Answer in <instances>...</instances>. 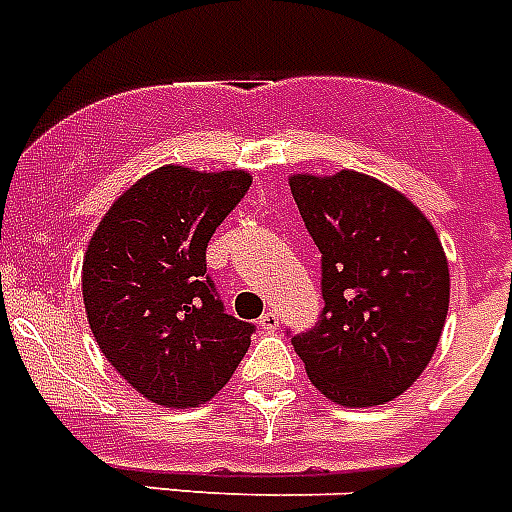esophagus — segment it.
Listing matches in <instances>:
<instances>
[{
  "label": "esophagus",
  "mask_w": 512,
  "mask_h": 512,
  "mask_svg": "<svg viewBox=\"0 0 512 512\" xmlns=\"http://www.w3.org/2000/svg\"><path fill=\"white\" fill-rule=\"evenodd\" d=\"M257 325H260L265 333H276V330H278V315H276V312H265V315L257 320Z\"/></svg>",
  "instance_id": "34e87169"
}]
</instances>
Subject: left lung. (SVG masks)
Listing matches in <instances>:
<instances>
[{
	"instance_id": "obj_1",
	"label": "left lung",
	"mask_w": 512,
	"mask_h": 512,
	"mask_svg": "<svg viewBox=\"0 0 512 512\" xmlns=\"http://www.w3.org/2000/svg\"><path fill=\"white\" fill-rule=\"evenodd\" d=\"M322 255L320 320L291 336L309 380L351 409L409 390L437 349L450 273L437 231L401 192L359 171L291 176Z\"/></svg>"
}]
</instances>
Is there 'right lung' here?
<instances>
[{
    "mask_svg": "<svg viewBox=\"0 0 512 512\" xmlns=\"http://www.w3.org/2000/svg\"><path fill=\"white\" fill-rule=\"evenodd\" d=\"M249 184L236 169L161 166L111 205L90 239V330L119 375L158 406L210 401L247 354L255 325L226 315L205 249Z\"/></svg>",
    "mask_w": 512,
    "mask_h": 512,
    "instance_id": "obj_1",
    "label": "right lung"
}]
</instances>
